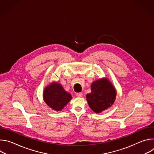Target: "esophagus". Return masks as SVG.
I'll return each instance as SVG.
<instances>
[{"mask_svg":"<svg viewBox=\"0 0 154 154\" xmlns=\"http://www.w3.org/2000/svg\"><path fill=\"white\" fill-rule=\"evenodd\" d=\"M82 96H83V94H82V93H78L76 94V96H77V97H82Z\"/></svg>","mask_w":154,"mask_h":154,"instance_id":"obj_1","label":"esophagus"}]
</instances>
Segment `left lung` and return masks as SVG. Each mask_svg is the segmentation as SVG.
Here are the masks:
<instances>
[{
	"mask_svg": "<svg viewBox=\"0 0 154 154\" xmlns=\"http://www.w3.org/2000/svg\"><path fill=\"white\" fill-rule=\"evenodd\" d=\"M90 93L86 96L90 108L96 113H100L111 107L116 99V90L107 78L99 79L91 85Z\"/></svg>",
	"mask_w": 154,
	"mask_h": 154,
	"instance_id": "left-lung-1",
	"label": "left lung"
}]
</instances>
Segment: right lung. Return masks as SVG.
<instances>
[{
	"mask_svg": "<svg viewBox=\"0 0 154 154\" xmlns=\"http://www.w3.org/2000/svg\"><path fill=\"white\" fill-rule=\"evenodd\" d=\"M70 93L66 91L60 83L52 82L43 91V99L54 111L60 112L72 99Z\"/></svg>",
	"mask_w": 154,
	"mask_h": 154,
	"instance_id": "obj_1",
	"label": "right lung"
}]
</instances>
